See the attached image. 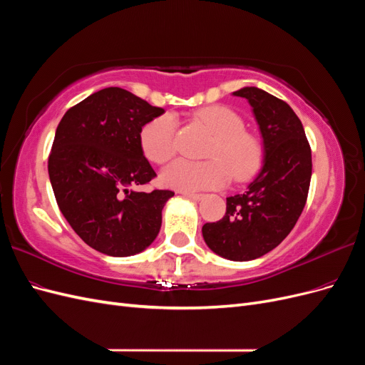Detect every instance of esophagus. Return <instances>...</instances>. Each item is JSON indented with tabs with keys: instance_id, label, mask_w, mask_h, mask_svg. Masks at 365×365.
Segmentation results:
<instances>
[{
	"instance_id": "34e87169",
	"label": "esophagus",
	"mask_w": 365,
	"mask_h": 365,
	"mask_svg": "<svg viewBox=\"0 0 365 365\" xmlns=\"http://www.w3.org/2000/svg\"><path fill=\"white\" fill-rule=\"evenodd\" d=\"M185 197H190V200H193V201H200V200H202V193H193V192H181Z\"/></svg>"
}]
</instances>
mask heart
<instances>
[{
  "mask_svg": "<svg viewBox=\"0 0 365 365\" xmlns=\"http://www.w3.org/2000/svg\"><path fill=\"white\" fill-rule=\"evenodd\" d=\"M195 118L213 134L207 161L176 160L161 173L164 185L181 192L217 189L230 176L245 181L256 173L263 160V146L257 135L245 130V121L235 109L225 105H210L197 109ZM140 146L145 157L165 164L176 152V120L165 113L141 128Z\"/></svg>",
  "mask_w": 365,
  "mask_h": 365,
  "instance_id": "b5f03b06",
  "label": "heart"
}]
</instances>
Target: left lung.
Listing matches in <instances>:
<instances>
[{"instance_id":"8db88e82","label":"left lung","mask_w":365,"mask_h":365,"mask_svg":"<svg viewBox=\"0 0 365 365\" xmlns=\"http://www.w3.org/2000/svg\"><path fill=\"white\" fill-rule=\"evenodd\" d=\"M233 94L252 106L264 161L247 192L227 197L225 216L204 224L202 236L219 256L245 262L274 250L297 224L311 185L312 152L302 121L288 103L256 86Z\"/></svg>"}]
</instances>
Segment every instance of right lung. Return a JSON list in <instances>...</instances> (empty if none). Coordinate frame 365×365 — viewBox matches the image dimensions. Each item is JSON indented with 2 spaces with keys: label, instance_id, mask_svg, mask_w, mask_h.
Returning <instances> with one entry per match:
<instances>
[{
  "label": "right lung",
  "instance_id": "obj_1",
  "mask_svg": "<svg viewBox=\"0 0 365 365\" xmlns=\"http://www.w3.org/2000/svg\"><path fill=\"white\" fill-rule=\"evenodd\" d=\"M164 113L123 90L105 88L70 108L58 125L48 175L62 215L86 245L114 257L155 240L172 190L130 187L157 176L140 146V130Z\"/></svg>",
  "mask_w": 365,
  "mask_h": 365
}]
</instances>
